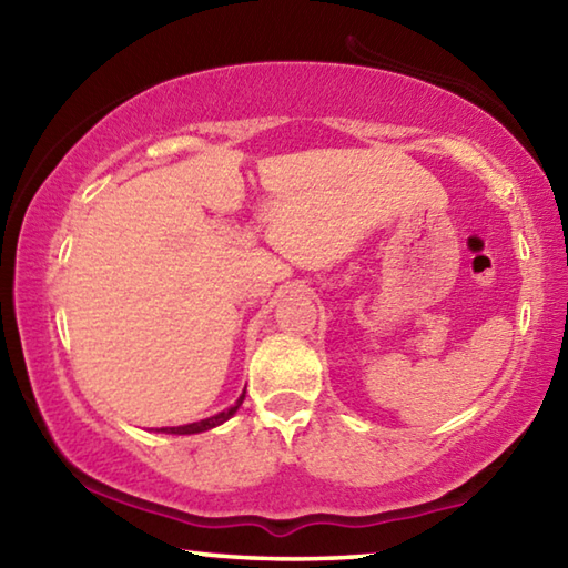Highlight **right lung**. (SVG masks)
Wrapping results in <instances>:
<instances>
[{
	"mask_svg": "<svg viewBox=\"0 0 568 568\" xmlns=\"http://www.w3.org/2000/svg\"><path fill=\"white\" fill-rule=\"evenodd\" d=\"M243 398H245V393L243 396H240V400L235 403L233 408H227V410H223V413H217V416H210V418H205V420H197V423H187V426H175V428H160V430H165V434H175V436H190V434H203V430H210V428H215V426H220V423H225L230 416H233V413L240 408V403H243Z\"/></svg>",
	"mask_w": 568,
	"mask_h": 568,
	"instance_id": "right-lung-1",
	"label": "right lung"
}]
</instances>
